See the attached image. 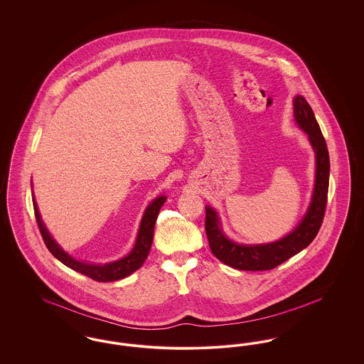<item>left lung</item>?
I'll use <instances>...</instances> for the list:
<instances>
[{"instance_id": "obj_1", "label": "left lung", "mask_w": 364, "mask_h": 364, "mask_svg": "<svg viewBox=\"0 0 364 364\" xmlns=\"http://www.w3.org/2000/svg\"><path fill=\"white\" fill-rule=\"evenodd\" d=\"M294 122L309 135L315 151L316 169L311 203L299 225L291 233L277 242L255 245L239 244L228 239L221 229L217 211L206 206L205 228L210 250L217 259L233 269L247 272L272 270L304 250L315 239L322 225L329 191L330 159L328 146L321 132L319 124L314 116L311 106L304 97H294Z\"/></svg>"}]
</instances>
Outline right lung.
Listing matches in <instances>:
<instances>
[{"instance_id":"1","label":"right lung","mask_w":364,"mask_h":364,"mask_svg":"<svg viewBox=\"0 0 364 364\" xmlns=\"http://www.w3.org/2000/svg\"><path fill=\"white\" fill-rule=\"evenodd\" d=\"M165 200H166V196L162 195V196L156 198L147 206L144 214H143V218L140 221L135 245L127 257H124L122 259L116 260V262H110V263H105V264H95V263L80 262V260L72 258L55 242L52 235L49 233V230L46 229L45 224L42 223L35 198H33L36 224L41 230L42 239L46 244L48 250L52 252L53 257L57 258L61 263H64L65 266H68L72 270L82 273L87 277L94 279V281H98V282H110V281H117V279L128 277L129 274L136 272L139 267L144 263V260L147 259V255L150 252L151 242L154 237L156 217H158V213L162 208V205L165 203Z\"/></svg>"}]
</instances>
